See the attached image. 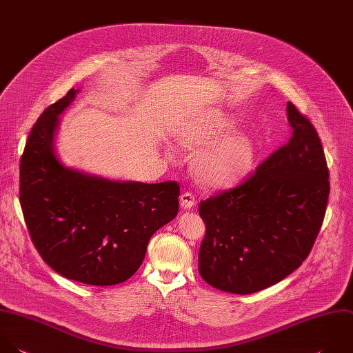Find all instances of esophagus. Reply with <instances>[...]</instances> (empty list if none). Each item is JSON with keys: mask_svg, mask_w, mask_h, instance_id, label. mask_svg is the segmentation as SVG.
Returning a JSON list of instances; mask_svg holds the SVG:
<instances>
[{"mask_svg": "<svg viewBox=\"0 0 353 353\" xmlns=\"http://www.w3.org/2000/svg\"><path fill=\"white\" fill-rule=\"evenodd\" d=\"M196 204V196L192 192H185L181 196V207L183 210H189Z\"/></svg>", "mask_w": 353, "mask_h": 353, "instance_id": "1", "label": "esophagus"}]
</instances>
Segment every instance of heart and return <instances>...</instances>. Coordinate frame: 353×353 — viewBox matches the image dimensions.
Here are the masks:
<instances>
[{
  "label": "heart",
  "mask_w": 353,
  "mask_h": 353,
  "mask_svg": "<svg viewBox=\"0 0 353 353\" xmlns=\"http://www.w3.org/2000/svg\"><path fill=\"white\" fill-rule=\"evenodd\" d=\"M232 127V121L219 113H208L190 120L179 132V143L197 150ZM254 145L244 135L225 137L204 148L194 160L196 175L211 186H229L240 181L252 167Z\"/></svg>",
  "instance_id": "obj_1"
}]
</instances>
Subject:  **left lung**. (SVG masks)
Instances as JSON below:
<instances>
[{
    "instance_id": "obj_1",
    "label": "left lung",
    "mask_w": 353,
    "mask_h": 353,
    "mask_svg": "<svg viewBox=\"0 0 353 353\" xmlns=\"http://www.w3.org/2000/svg\"><path fill=\"white\" fill-rule=\"evenodd\" d=\"M290 141L239 186L200 201L205 234L199 273L212 287L252 294L287 277L309 255L321 228L328 168L316 128L287 103Z\"/></svg>"
}]
</instances>
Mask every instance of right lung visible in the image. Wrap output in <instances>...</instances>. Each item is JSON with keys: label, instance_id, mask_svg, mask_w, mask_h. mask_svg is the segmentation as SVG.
<instances>
[{"label": "right lung", "instance_id": "obj_1", "mask_svg": "<svg viewBox=\"0 0 353 353\" xmlns=\"http://www.w3.org/2000/svg\"><path fill=\"white\" fill-rule=\"evenodd\" d=\"M77 90L50 105L28 138L19 199L34 247L55 272L91 285L130 279L154 232L179 210V185L114 182L62 165L54 150L59 114Z\"/></svg>", "mask_w": 353, "mask_h": 353}]
</instances>
